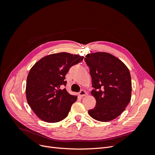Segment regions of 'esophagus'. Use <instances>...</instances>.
<instances>
[{
  "label": "esophagus",
  "instance_id": "esophagus-1",
  "mask_svg": "<svg viewBox=\"0 0 155 155\" xmlns=\"http://www.w3.org/2000/svg\"><path fill=\"white\" fill-rule=\"evenodd\" d=\"M78 95H79V96L83 97V96L86 95V92H85V91H84V90H81L80 92H79L78 93Z\"/></svg>",
  "mask_w": 155,
  "mask_h": 155
}]
</instances>
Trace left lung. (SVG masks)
<instances>
[{"label": "left lung", "mask_w": 155, "mask_h": 155, "mask_svg": "<svg viewBox=\"0 0 155 155\" xmlns=\"http://www.w3.org/2000/svg\"><path fill=\"white\" fill-rule=\"evenodd\" d=\"M90 68L95 107L88 110L97 121H109L119 116L130 101L132 85L129 70L119 59L109 53L96 52L85 56Z\"/></svg>", "instance_id": "1"}]
</instances>
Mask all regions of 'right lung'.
<instances>
[{
	"label": "right lung",
	"mask_w": 155,
	"mask_h": 155,
	"mask_svg": "<svg viewBox=\"0 0 155 155\" xmlns=\"http://www.w3.org/2000/svg\"><path fill=\"white\" fill-rule=\"evenodd\" d=\"M83 58L67 52L54 54L43 58L31 68L26 80V99L40 119L54 123L68 116L77 96L61 87L67 85L65 76L70 68Z\"/></svg>",
	"instance_id": "add662e5"
}]
</instances>
